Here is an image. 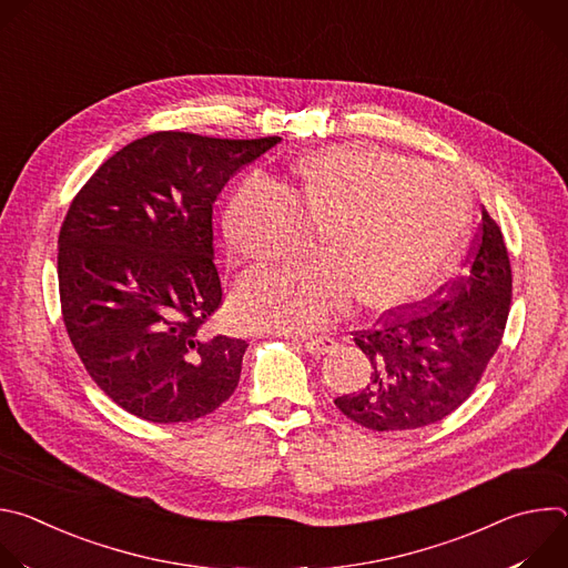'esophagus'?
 Segmentation results:
<instances>
[{"instance_id": "1", "label": "esophagus", "mask_w": 568, "mask_h": 568, "mask_svg": "<svg viewBox=\"0 0 568 568\" xmlns=\"http://www.w3.org/2000/svg\"><path fill=\"white\" fill-rule=\"evenodd\" d=\"M337 348V342L335 339H331V337H316V339H310V342H305V351L310 353V355H328V353H333Z\"/></svg>"}]
</instances>
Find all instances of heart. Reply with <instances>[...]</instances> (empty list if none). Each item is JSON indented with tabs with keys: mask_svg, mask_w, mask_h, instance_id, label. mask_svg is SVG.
<instances>
[{
	"mask_svg": "<svg viewBox=\"0 0 568 568\" xmlns=\"http://www.w3.org/2000/svg\"><path fill=\"white\" fill-rule=\"evenodd\" d=\"M294 189L242 184L224 213L231 250L265 263L303 245L305 223L321 226V254L252 270L231 294L250 328L310 333L351 296L364 310H395L418 298L449 265L469 224V200L449 175L390 150L337 143L303 154Z\"/></svg>",
	"mask_w": 568,
	"mask_h": 568,
	"instance_id": "1",
	"label": "heart"
}]
</instances>
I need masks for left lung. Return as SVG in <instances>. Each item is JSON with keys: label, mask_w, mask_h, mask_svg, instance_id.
<instances>
[{"label": "left lung", "mask_w": 568, "mask_h": 568, "mask_svg": "<svg viewBox=\"0 0 568 568\" xmlns=\"http://www.w3.org/2000/svg\"><path fill=\"white\" fill-rule=\"evenodd\" d=\"M513 272L497 222L483 209L465 276L423 307L388 312L355 344L371 362L366 388L335 399L353 423L407 432L456 412L495 357L510 312Z\"/></svg>", "instance_id": "8db88e82"}]
</instances>
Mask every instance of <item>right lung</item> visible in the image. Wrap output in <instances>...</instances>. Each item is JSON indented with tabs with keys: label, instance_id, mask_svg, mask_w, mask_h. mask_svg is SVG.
I'll return each instance as SVG.
<instances>
[{
	"label": "right lung",
	"instance_id": "1",
	"mask_svg": "<svg viewBox=\"0 0 568 568\" xmlns=\"http://www.w3.org/2000/svg\"><path fill=\"white\" fill-rule=\"evenodd\" d=\"M276 143L154 132L112 154L73 197L58 237L64 328L128 414L189 423L235 390L247 342L204 328L222 303L213 204Z\"/></svg>",
	"mask_w": 568,
	"mask_h": 568
}]
</instances>
